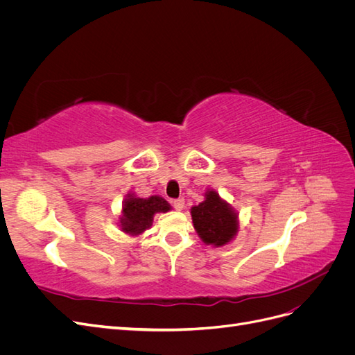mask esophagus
I'll list each match as a JSON object with an SVG mask.
<instances>
[{
	"label": "esophagus",
	"instance_id": "esophagus-1",
	"mask_svg": "<svg viewBox=\"0 0 355 355\" xmlns=\"http://www.w3.org/2000/svg\"><path fill=\"white\" fill-rule=\"evenodd\" d=\"M171 206H173V209L175 210H182L184 209V206H185V200L184 198H176V200H173L171 201Z\"/></svg>",
	"mask_w": 355,
	"mask_h": 355
}]
</instances>
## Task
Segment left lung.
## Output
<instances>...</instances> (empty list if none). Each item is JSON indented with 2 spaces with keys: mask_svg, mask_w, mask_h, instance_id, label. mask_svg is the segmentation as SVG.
Instances as JSON below:
<instances>
[{
  "mask_svg": "<svg viewBox=\"0 0 355 355\" xmlns=\"http://www.w3.org/2000/svg\"><path fill=\"white\" fill-rule=\"evenodd\" d=\"M191 214L194 228L206 244H227L239 230L235 213L214 191H209L206 200L191 209Z\"/></svg>",
  "mask_w": 355,
  "mask_h": 355,
  "instance_id": "1",
  "label": "left lung"
}]
</instances>
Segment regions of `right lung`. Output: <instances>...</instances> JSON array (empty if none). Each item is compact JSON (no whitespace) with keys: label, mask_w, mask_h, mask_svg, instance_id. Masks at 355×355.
I'll use <instances>...</instances> for the list:
<instances>
[{"label":"right lung","mask_w":355,"mask_h":355,"mask_svg":"<svg viewBox=\"0 0 355 355\" xmlns=\"http://www.w3.org/2000/svg\"><path fill=\"white\" fill-rule=\"evenodd\" d=\"M168 202L161 197L135 198L130 197L124 201L121 230L128 234H141L151 227L153 218L157 211H168Z\"/></svg>","instance_id":"obj_1"}]
</instances>
